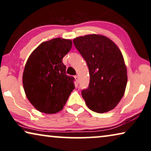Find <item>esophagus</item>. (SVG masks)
Here are the masks:
<instances>
[{"instance_id": "34e87169", "label": "esophagus", "mask_w": 151, "mask_h": 151, "mask_svg": "<svg viewBox=\"0 0 151 151\" xmlns=\"http://www.w3.org/2000/svg\"><path fill=\"white\" fill-rule=\"evenodd\" d=\"M75 79H76V81L77 82V83H78V80H79V78H78V76H75Z\"/></svg>"}]
</instances>
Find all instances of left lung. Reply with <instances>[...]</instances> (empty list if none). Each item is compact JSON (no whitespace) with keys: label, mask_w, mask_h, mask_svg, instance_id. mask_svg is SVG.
<instances>
[{"label":"left lung","mask_w":151,"mask_h":151,"mask_svg":"<svg viewBox=\"0 0 151 151\" xmlns=\"http://www.w3.org/2000/svg\"><path fill=\"white\" fill-rule=\"evenodd\" d=\"M88 64L90 84L81 94L89 109L97 113L114 109L124 94L127 70L122 54L114 42L90 34L73 40Z\"/></svg>","instance_id":"8db88e82"}]
</instances>
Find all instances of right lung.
Returning a JSON list of instances; mask_svg holds the SVG:
<instances>
[{"label":"right lung","mask_w":151,"mask_h":151,"mask_svg":"<svg viewBox=\"0 0 151 151\" xmlns=\"http://www.w3.org/2000/svg\"><path fill=\"white\" fill-rule=\"evenodd\" d=\"M70 40L57 37L42 42L27 59L22 75L24 92L36 109L45 114L60 111L75 89L63 57L72 48Z\"/></svg>","instance_id":"right-lung-1"}]
</instances>
